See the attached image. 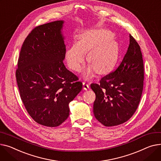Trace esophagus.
I'll return each instance as SVG.
<instances>
[{
    "label": "esophagus",
    "mask_w": 161,
    "mask_h": 161,
    "mask_svg": "<svg viewBox=\"0 0 161 161\" xmlns=\"http://www.w3.org/2000/svg\"><path fill=\"white\" fill-rule=\"evenodd\" d=\"M83 89L85 90H88L90 89V87H89V85L86 83L85 82H83Z\"/></svg>",
    "instance_id": "obj_1"
}]
</instances>
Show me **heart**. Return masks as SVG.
I'll return each instance as SVG.
<instances>
[{
  "label": "heart",
  "mask_w": 161,
  "mask_h": 161,
  "mask_svg": "<svg viewBox=\"0 0 161 161\" xmlns=\"http://www.w3.org/2000/svg\"><path fill=\"white\" fill-rule=\"evenodd\" d=\"M112 34L104 30H91L81 34L80 41H75L67 50L65 59L68 66L74 70L81 69L88 53L87 61L91 65L85 69L83 76L91 78L95 70L99 74L110 72L116 65L119 49L116 42L110 39Z\"/></svg>",
  "instance_id": "1"
}]
</instances>
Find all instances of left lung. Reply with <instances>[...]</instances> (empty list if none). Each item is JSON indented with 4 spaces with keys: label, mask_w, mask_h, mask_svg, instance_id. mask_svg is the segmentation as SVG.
<instances>
[{
    "label": "left lung",
    "mask_w": 161,
    "mask_h": 161,
    "mask_svg": "<svg viewBox=\"0 0 161 161\" xmlns=\"http://www.w3.org/2000/svg\"><path fill=\"white\" fill-rule=\"evenodd\" d=\"M144 64L140 46L130 35V45L119 67L92 83L96 94L93 112L107 127L123 124L136 111L143 90Z\"/></svg>",
    "instance_id": "8db88e82"
}]
</instances>
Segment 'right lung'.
Instances as JSON below:
<instances>
[{"label": "right lung", "instance_id": "add662e5", "mask_svg": "<svg viewBox=\"0 0 161 161\" xmlns=\"http://www.w3.org/2000/svg\"><path fill=\"white\" fill-rule=\"evenodd\" d=\"M56 20L36 27L25 40L16 70L20 98L37 123L57 127L69 116V103L82 83L63 64L66 46L63 28Z\"/></svg>", "mask_w": 161, "mask_h": 161}]
</instances>
